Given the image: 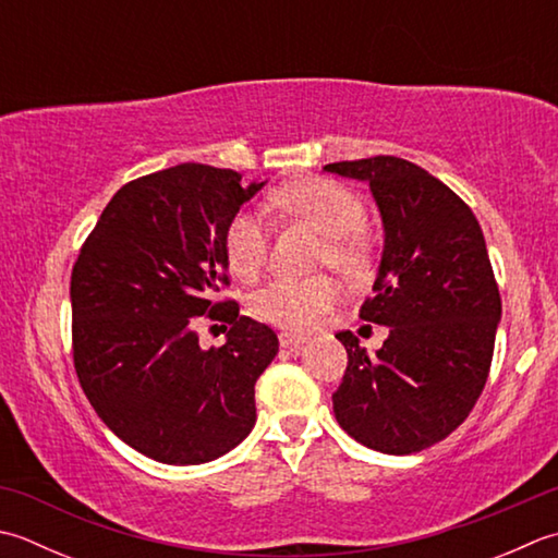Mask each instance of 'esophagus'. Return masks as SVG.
Returning <instances> with one entry per match:
<instances>
[{
  "label": "esophagus",
  "mask_w": 558,
  "mask_h": 558,
  "mask_svg": "<svg viewBox=\"0 0 558 558\" xmlns=\"http://www.w3.org/2000/svg\"><path fill=\"white\" fill-rule=\"evenodd\" d=\"M307 343V338L304 336H294V333H280V345L282 348H300V345H304Z\"/></svg>",
  "instance_id": "obj_1"
}]
</instances>
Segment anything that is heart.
Returning <instances> with one entry per match:
<instances>
[{"instance_id": "obj_1", "label": "heart", "mask_w": 558, "mask_h": 558, "mask_svg": "<svg viewBox=\"0 0 558 558\" xmlns=\"http://www.w3.org/2000/svg\"><path fill=\"white\" fill-rule=\"evenodd\" d=\"M276 203L302 217L326 236L319 264L331 266L343 278H365L375 264V239L367 232V210L360 195L329 179H302L276 193ZM225 258L236 278L256 280L268 260V222L254 207L232 215L225 229ZM338 298L329 276L278 278L251 300V312L260 322L290 331H304L331 310Z\"/></svg>"}]
</instances>
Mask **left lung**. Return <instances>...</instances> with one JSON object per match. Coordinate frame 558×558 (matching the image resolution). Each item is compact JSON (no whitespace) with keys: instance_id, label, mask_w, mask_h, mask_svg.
Instances as JSON below:
<instances>
[{"instance_id":"1","label":"left lung","mask_w":558,"mask_h":558,"mask_svg":"<svg viewBox=\"0 0 558 558\" xmlns=\"http://www.w3.org/2000/svg\"><path fill=\"white\" fill-rule=\"evenodd\" d=\"M324 169L367 181L385 222L375 294L360 319L389 326V336L367 355L351 331L336 333L348 353L336 421L377 452H421L460 428L488 379L500 292L484 232L460 195L407 159Z\"/></svg>"}]
</instances>
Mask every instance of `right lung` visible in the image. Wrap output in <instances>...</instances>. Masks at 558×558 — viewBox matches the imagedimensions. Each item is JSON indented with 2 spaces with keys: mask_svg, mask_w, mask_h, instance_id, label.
I'll return each instance as SVG.
<instances>
[{
  "mask_svg": "<svg viewBox=\"0 0 558 558\" xmlns=\"http://www.w3.org/2000/svg\"><path fill=\"white\" fill-rule=\"evenodd\" d=\"M260 185L191 161L147 173L113 195L74 260L76 377L98 418L161 464L217 460L256 423L278 336L217 292L227 222ZM203 318L230 326L225 347L202 351Z\"/></svg>",
  "mask_w": 558,
  "mask_h": 558,
  "instance_id": "obj_1",
  "label": "right lung"
}]
</instances>
